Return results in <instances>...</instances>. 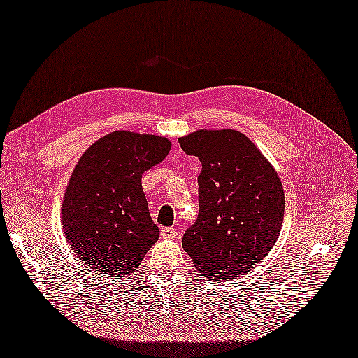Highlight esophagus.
Instances as JSON below:
<instances>
[{"instance_id": "1", "label": "esophagus", "mask_w": 358, "mask_h": 358, "mask_svg": "<svg viewBox=\"0 0 358 358\" xmlns=\"http://www.w3.org/2000/svg\"><path fill=\"white\" fill-rule=\"evenodd\" d=\"M160 236H162V239H176V237L178 236V233H177L176 228L164 227V228H162Z\"/></svg>"}]
</instances>
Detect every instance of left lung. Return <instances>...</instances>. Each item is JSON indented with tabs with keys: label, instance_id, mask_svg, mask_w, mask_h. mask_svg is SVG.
<instances>
[{
	"label": "left lung",
	"instance_id": "left-lung-1",
	"mask_svg": "<svg viewBox=\"0 0 358 358\" xmlns=\"http://www.w3.org/2000/svg\"><path fill=\"white\" fill-rule=\"evenodd\" d=\"M196 155L199 212L182 248L203 277L230 281L251 271L277 242L284 217L278 173L236 130H199L178 139Z\"/></svg>",
	"mask_w": 358,
	"mask_h": 358
}]
</instances>
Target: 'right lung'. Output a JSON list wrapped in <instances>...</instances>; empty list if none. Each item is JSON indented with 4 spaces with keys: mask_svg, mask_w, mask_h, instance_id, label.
Returning <instances> with one entry per match:
<instances>
[{
    "mask_svg": "<svg viewBox=\"0 0 358 358\" xmlns=\"http://www.w3.org/2000/svg\"><path fill=\"white\" fill-rule=\"evenodd\" d=\"M166 137L115 131L81 155L62 206L63 231L77 257L94 271L130 275L157 242L142 173L166 157Z\"/></svg>",
    "mask_w": 358,
    "mask_h": 358,
    "instance_id": "obj_1",
    "label": "right lung"
}]
</instances>
